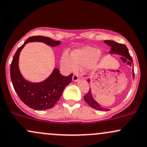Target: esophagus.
Listing matches in <instances>:
<instances>
[{
    "label": "esophagus",
    "mask_w": 147,
    "mask_h": 147,
    "mask_svg": "<svg viewBox=\"0 0 147 147\" xmlns=\"http://www.w3.org/2000/svg\"><path fill=\"white\" fill-rule=\"evenodd\" d=\"M78 78H79V76L78 75V74H74L73 77H72V80H73L74 81H77V80H78Z\"/></svg>",
    "instance_id": "1"
}]
</instances>
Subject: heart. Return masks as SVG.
<instances>
[{
    "instance_id": "b5f03b06",
    "label": "heart",
    "mask_w": 147,
    "mask_h": 147,
    "mask_svg": "<svg viewBox=\"0 0 147 147\" xmlns=\"http://www.w3.org/2000/svg\"><path fill=\"white\" fill-rule=\"evenodd\" d=\"M100 51L94 47H85L75 51L72 57L67 54L62 56V63L71 71H75L79 67H90L100 55Z\"/></svg>"
}]
</instances>
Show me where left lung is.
Returning <instances> with one entry per match:
<instances>
[{
    "label": "left lung",
    "instance_id": "8db88e82",
    "mask_svg": "<svg viewBox=\"0 0 147 147\" xmlns=\"http://www.w3.org/2000/svg\"><path fill=\"white\" fill-rule=\"evenodd\" d=\"M104 43H105L107 45L110 46V48H111V49H110V53H116L119 54V55L124 56V57H126L127 58L130 60L128 61V62H129V64L131 66L132 62H133V59H132L131 56L130 55L128 49H127L126 46L125 45V44H119V43L114 42V41L112 40H104ZM133 78H134V72L133 73ZM87 81H89V80H87ZM84 99H85V101H86L92 108H94V109L97 110H100V111H108V109H105V108H103V107L98 104L96 100H94L93 97H92V96L91 90H89V92L85 95Z\"/></svg>",
    "mask_w": 147,
    "mask_h": 147
}]
</instances>
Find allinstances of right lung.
<instances>
[{
  "label": "right lung",
  "instance_id": "1",
  "mask_svg": "<svg viewBox=\"0 0 147 147\" xmlns=\"http://www.w3.org/2000/svg\"><path fill=\"white\" fill-rule=\"evenodd\" d=\"M41 42L51 47H56L60 41H54L44 36H32L26 40L18 49L13 57L10 65V77L13 87L20 99L27 106L36 110H44L52 108L60 99L66 86L71 82L73 74L64 76L60 71L55 69L51 75L44 82L32 83L23 78L19 69V57L21 51L27 43Z\"/></svg>",
  "mask_w": 147,
  "mask_h": 147
}]
</instances>
